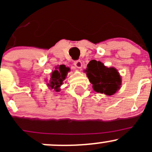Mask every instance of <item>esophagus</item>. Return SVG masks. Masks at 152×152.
I'll return each mask as SVG.
<instances>
[{"label":"esophagus","mask_w":152,"mask_h":152,"mask_svg":"<svg viewBox=\"0 0 152 152\" xmlns=\"http://www.w3.org/2000/svg\"><path fill=\"white\" fill-rule=\"evenodd\" d=\"M73 65H75V67L78 69H80L82 67V62L81 60H77V61H75Z\"/></svg>","instance_id":"obj_1"}]
</instances>
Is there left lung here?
<instances>
[{
  "label": "left lung",
  "instance_id": "left-lung-1",
  "mask_svg": "<svg viewBox=\"0 0 152 152\" xmlns=\"http://www.w3.org/2000/svg\"><path fill=\"white\" fill-rule=\"evenodd\" d=\"M87 67L85 72L96 92L112 96L121 88V76L116 68L106 67L100 61L94 59Z\"/></svg>",
  "mask_w": 152,
  "mask_h": 152
}]
</instances>
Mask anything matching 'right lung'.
Listing matches in <instances>:
<instances>
[{"label":"right lung","instance_id":"right-lung-1","mask_svg":"<svg viewBox=\"0 0 152 152\" xmlns=\"http://www.w3.org/2000/svg\"><path fill=\"white\" fill-rule=\"evenodd\" d=\"M68 71L69 67H67L65 65L56 67L55 70L50 73V80L47 84L49 89H53L56 92H59L60 90L59 87L63 84Z\"/></svg>","mask_w":152,"mask_h":152}]
</instances>
